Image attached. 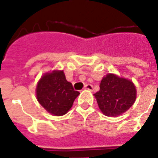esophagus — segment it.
Instances as JSON below:
<instances>
[{
    "label": "esophagus",
    "mask_w": 158,
    "mask_h": 158,
    "mask_svg": "<svg viewBox=\"0 0 158 158\" xmlns=\"http://www.w3.org/2000/svg\"><path fill=\"white\" fill-rule=\"evenodd\" d=\"M85 89H88V90L93 91V89H94V87H93V85H90V84H87V85H85Z\"/></svg>",
    "instance_id": "34e87169"
}]
</instances>
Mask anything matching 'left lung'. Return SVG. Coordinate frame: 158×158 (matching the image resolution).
Listing matches in <instances>:
<instances>
[{"label":"left lung","mask_w":158,"mask_h":158,"mask_svg":"<svg viewBox=\"0 0 158 158\" xmlns=\"http://www.w3.org/2000/svg\"><path fill=\"white\" fill-rule=\"evenodd\" d=\"M100 89L94 94L99 109L107 117H118L133 105L136 88L127 78L108 73L101 81Z\"/></svg>","instance_id":"1"}]
</instances>
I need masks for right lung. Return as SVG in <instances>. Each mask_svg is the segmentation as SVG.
Wrapping results in <instances>:
<instances>
[{"mask_svg":"<svg viewBox=\"0 0 158 158\" xmlns=\"http://www.w3.org/2000/svg\"><path fill=\"white\" fill-rule=\"evenodd\" d=\"M36 99L45 110L54 116L66 114L80 93L66 80L64 71L45 73L36 88Z\"/></svg>","mask_w":158,"mask_h":158,"instance_id":"right-lung-1","label":"right lung"}]
</instances>
